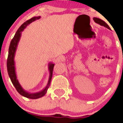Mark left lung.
<instances>
[{
    "label": "left lung",
    "instance_id": "obj_1",
    "mask_svg": "<svg viewBox=\"0 0 123 123\" xmlns=\"http://www.w3.org/2000/svg\"><path fill=\"white\" fill-rule=\"evenodd\" d=\"M93 20H94V21L95 22V23L98 24H99L100 25L104 26V27L107 28L108 29L111 30V29H110V27L108 26V25L107 24L105 23V21H104L102 20V19H99V18H96V17H95V18H93Z\"/></svg>",
    "mask_w": 123,
    "mask_h": 123
}]
</instances>
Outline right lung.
Listing matches in <instances>:
<instances>
[{
    "label": "right lung",
    "instance_id": "add662e5",
    "mask_svg": "<svg viewBox=\"0 0 123 123\" xmlns=\"http://www.w3.org/2000/svg\"><path fill=\"white\" fill-rule=\"evenodd\" d=\"M40 18V17H34L31 18V19H28L26 22L21 25V27L18 28L17 31L16 32L15 34L14 37L12 38L11 40V43H10L9 48V54L8 56V59H7V69H8V73L10 79H11V81H12V84L14 86L15 89H17V92L20 94L22 96H24V97L27 98L29 99H38L44 96L47 92L48 88L50 86V81H51L52 77V74H53V69H54V67L55 65L52 62L49 63V73H50V75H49V80H48V83L47 84V86L46 87L44 88L43 90L42 91L38 92L37 93H31L25 91L24 89L22 87V86L19 84V81H18V79H17V75H16L15 72V61H14V58L15 55L16 50H17V46H18V43L20 40L21 36V33L22 31L26 28L28 25L31 24L32 22L34 21L37 20Z\"/></svg>",
    "mask_w": 123,
    "mask_h": 123
}]
</instances>
